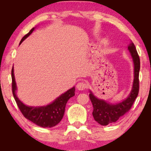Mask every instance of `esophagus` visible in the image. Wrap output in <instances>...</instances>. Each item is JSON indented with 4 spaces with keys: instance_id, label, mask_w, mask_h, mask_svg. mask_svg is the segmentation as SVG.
Segmentation results:
<instances>
[{
    "instance_id": "esophagus-1",
    "label": "esophagus",
    "mask_w": 151,
    "mask_h": 151,
    "mask_svg": "<svg viewBox=\"0 0 151 151\" xmlns=\"http://www.w3.org/2000/svg\"><path fill=\"white\" fill-rule=\"evenodd\" d=\"M76 88H77V89L79 91H83L86 88V85L84 83V82H80V83H78L77 84V85H76Z\"/></svg>"
}]
</instances>
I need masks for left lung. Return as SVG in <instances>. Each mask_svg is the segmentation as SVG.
I'll return each instance as SVG.
<instances>
[{
  "label": "left lung",
  "instance_id": "1",
  "mask_svg": "<svg viewBox=\"0 0 151 151\" xmlns=\"http://www.w3.org/2000/svg\"><path fill=\"white\" fill-rule=\"evenodd\" d=\"M128 50L131 55L134 65V79L131 93L126 99L118 103H111L103 99H98L89 91V97L93 106V116L94 119L101 125L106 126L115 122L131 109L139 90L140 58L134 43L132 41L128 46Z\"/></svg>",
  "mask_w": 151,
  "mask_h": 151
}]
</instances>
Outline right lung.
<instances>
[{
	"mask_svg": "<svg viewBox=\"0 0 151 151\" xmlns=\"http://www.w3.org/2000/svg\"><path fill=\"white\" fill-rule=\"evenodd\" d=\"M35 28L30 30V32L22 38L19 43L21 44L24 40L32 34ZM12 90L14 98L16 101L18 106L25 118L29 120L33 123L43 128H51L56 126L62 120L65 111V106L68 99L75 96V87L70 88L65 93L57 97L52 103L45 106H27L18 98L17 96V86L15 81L14 74V67L12 66Z\"/></svg>",
	"mask_w": 151,
	"mask_h": 151,
	"instance_id": "obj_1",
	"label": "right lung"
}]
</instances>
